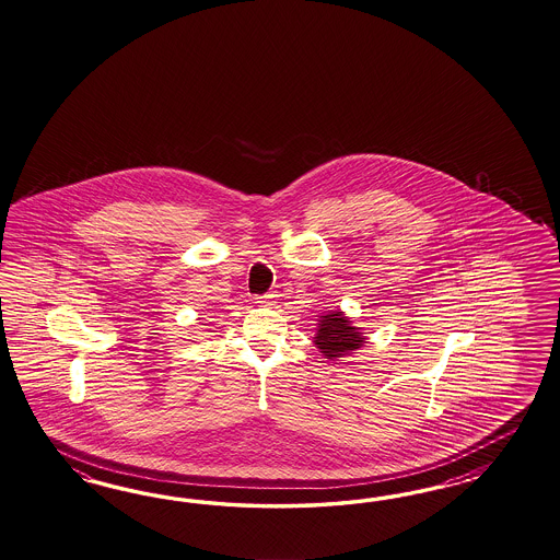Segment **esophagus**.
I'll return each mask as SVG.
<instances>
[{"mask_svg":"<svg viewBox=\"0 0 560 560\" xmlns=\"http://www.w3.org/2000/svg\"><path fill=\"white\" fill-rule=\"evenodd\" d=\"M276 299H278V294H273V292H268V294H264V296H258L256 302L261 304V306H272L276 304Z\"/></svg>","mask_w":560,"mask_h":560,"instance_id":"1","label":"esophagus"}]
</instances>
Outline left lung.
Returning <instances> with one entry per match:
<instances>
[{
    "label": "left lung",
    "mask_w": 560,
    "mask_h": 560,
    "mask_svg": "<svg viewBox=\"0 0 560 560\" xmlns=\"http://www.w3.org/2000/svg\"><path fill=\"white\" fill-rule=\"evenodd\" d=\"M363 343V332H359V327H353V323L341 311H332L329 315L320 316L315 345L325 358L335 361L358 351Z\"/></svg>",
    "instance_id": "8db88e82"
}]
</instances>
